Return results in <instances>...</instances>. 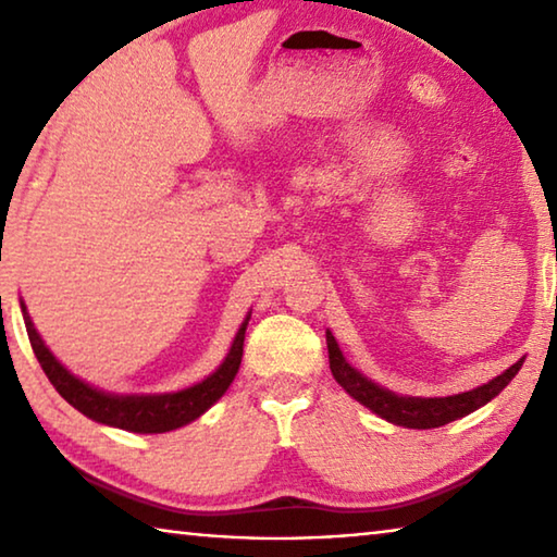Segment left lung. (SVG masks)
Wrapping results in <instances>:
<instances>
[{"mask_svg": "<svg viewBox=\"0 0 557 557\" xmlns=\"http://www.w3.org/2000/svg\"><path fill=\"white\" fill-rule=\"evenodd\" d=\"M326 348L329 369H332L336 383L342 385L354 400L366 405V408L373 410L379 418L393 422V425L412 430L442 428L451 420H459L465 418V414L479 410L488 400H494L496 395L513 381V375L521 371L523 366L521 358V361H516L511 369H506L502 375H496L494 381L479 385L474 391L447 395V398H410V395H398L388 388H381L379 383H373L366 379L363 373H358L344 358L332 332H326Z\"/></svg>", "mask_w": 557, "mask_h": 557, "instance_id": "1", "label": "left lung"}]
</instances>
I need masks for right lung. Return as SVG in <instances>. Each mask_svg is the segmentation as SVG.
<instances>
[{
	"mask_svg": "<svg viewBox=\"0 0 557 557\" xmlns=\"http://www.w3.org/2000/svg\"><path fill=\"white\" fill-rule=\"evenodd\" d=\"M22 314L34 354L39 358L44 373L49 375V381L53 383V388L61 393V398L69 400L75 410L83 412L90 420L127 432H139V435H157V432L184 428L196 418H201V414L228 391L235 373L240 369L245 329H248L250 322L248 314L240 324L238 334H235L231 351L223 358V363L209 375V379L191 385V388L157 395H115L92 388L86 381L75 379L59 358L49 351V346L44 344V338L34 329L29 312H26L24 301Z\"/></svg>",
	"mask_w": 557,
	"mask_h": 557,
	"instance_id": "1",
	"label": "right lung"
}]
</instances>
